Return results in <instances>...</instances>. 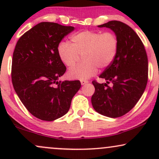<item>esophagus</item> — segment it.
I'll return each mask as SVG.
<instances>
[{"label":"esophagus","instance_id":"1","mask_svg":"<svg viewBox=\"0 0 159 159\" xmlns=\"http://www.w3.org/2000/svg\"><path fill=\"white\" fill-rule=\"evenodd\" d=\"M87 83H88V81H86V80H81V85H84V84H87Z\"/></svg>","mask_w":159,"mask_h":159}]
</instances>
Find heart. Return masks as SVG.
<instances>
[{
    "label": "heart",
    "instance_id": "1",
    "mask_svg": "<svg viewBox=\"0 0 159 159\" xmlns=\"http://www.w3.org/2000/svg\"><path fill=\"white\" fill-rule=\"evenodd\" d=\"M72 44L62 41L57 54L63 64L72 67L83 54L84 61L68 72L72 79H87L97 72L98 67L106 68L116 57L119 48L117 36L112 32L83 30L71 36Z\"/></svg>",
    "mask_w": 159,
    "mask_h": 159
}]
</instances>
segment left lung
I'll return each instance as SVG.
<instances>
[{
  "label": "left lung",
  "mask_w": 159,
  "mask_h": 159,
  "mask_svg": "<svg viewBox=\"0 0 159 159\" xmlns=\"http://www.w3.org/2000/svg\"><path fill=\"white\" fill-rule=\"evenodd\" d=\"M114 32L119 40L116 57L99 75L106 83L92 82L95 93L92 105L98 114L111 118L131 111L143 95L148 81V59L144 45L129 25L111 21L98 25ZM111 82V86L107 85Z\"/></svg>",
  "instance_id": "1"
}]
</instances>
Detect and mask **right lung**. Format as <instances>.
I'll return each mask as SVG.
<instances>
[{
	"label": "right lung",
	"mask_w": 159,
	"mask_h": 159,
	"mask_svg": "<svg viewBox=\"0 0 159 159\" xmlns=\"http://www.w3.org/2000/svg\"><path fill=\"white\" fill-rule=\"evenodd\" d=\"M74 27L41 22L19 38L13 52L12 82L27 111L38 119L53 121L68 112L79 81H58L66 68L57 45Z\"/></svg>",
	"instance_id": "1"
}]
</instances>
